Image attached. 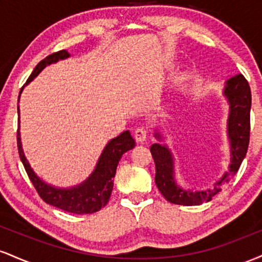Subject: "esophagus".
<instances>
[{"instance_id": "34e87169", "label": "esophagus", "mask_w": 262, "mask_h": 262, "mask_svg": "<svg viewBox=\"0 0 262 262\" xmlns=\"http://www.w3.org/2000/svg\"><path fill=\"white\" fill-rule=\"evenodd\" d=\"M134 138L138 143H144L146 140V130L144 128H138L134 132Z\"/></svg>"}]
</instances>
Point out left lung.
<instances>
[{
  "label": "left lung",
  "mask_w": 262,
  "mask_h": 262,
  "mask_svg": "<svg viewBox=\"0 0 262 262\" xmlns=\"http://www.w3.org/2000/svg\"><path fill=\"white\" fill-rule=\"evenodd\" d=\"M223 96L229 104L227 135L230 146V164L229 169L217 182L213 183L212 188L193 191L180 186L175 177V158L169 146L161 143H155L150 146L156 167L155 183L162 196L171 203L180 206H200L209 202L235 175L244 160L250 139V86L243 75H235L225 81ZM154 135L159 141H164V137L159 130H155Z\"/></svg>",
  "instance_id": "8db88e82"
}]
</instances>
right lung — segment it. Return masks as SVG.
<instances>
[{"label":"right lung","instance_id":"add662e5","mask_svg":"<svg viewBox=\"0 0 262 262\" xmlns=\"http://www.w3.org/2000/svg\"><path fill=\"white\" fill-rule=\"evenodd\" d=\"M68 58H70V54L66 50H60L58 53H54L52 55L47 56L35 66L25 86L34 80L41 73L45 66L55 64L59 60ZM25 86L20 90L19 97ZM17 110L18 114H19V107ZM17 145L23 166H25L33 186L37 189L39 196L43 198L44 202L52 204V206L59 209L65 210V212L74 213V214H91V213L98 212L110 201L118 162L124 152L134 148L135 140L129 130L123 132L118 137L111 139L107 143V145L104 146L103 151H102L91 175L87 177L85 181L76 186H71V187H56V186L49 185V183L43 181L33 171L22 148L19 133V118H18Z\"/></svg>","mask_w":262,"mask_h":262}]
</instances>
